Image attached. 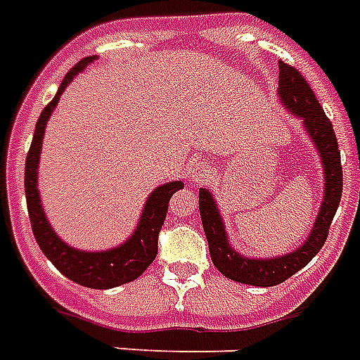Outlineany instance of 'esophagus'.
<instances>
[{"label": "esophagus", "mask_w": 360, "mask_h": 360, "mask_svg": "<svg viewBox=\"0 0 360 360\" xmlns=\"http://www.w3.org/2000/svg\"><path fill=\"white\" fill-rule=\"evenodd\" d=\"M191 179L194 185H205L207 181L213 179V168L207 164H196L192 169Z\"/></svg>", "instance_id": "1"}]
</instances>
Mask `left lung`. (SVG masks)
Segmentation results:
<instances>
[{"mask_svg": "<svg viewBox=\"0 0 360 360\" xmlns=\"http://www.w3.org/2000/svg\"><path fill=\"white\" fill-rule=\"evenodd\" d=\"M279 101L290 115L302 120V126L311 139L315 150L319 153L325 191L321 202L319 213L315 219L314 229L304 240L300 247L281 257H266V259H253L236 251L229 240L224 229L223 217L217 207L210 188H200V217L204 226L205 238L210 243V255L213 264L224 278L253 287H274L283 283L285 279L295 276L319 253L325 245L328 229L333 223L336 210L342 198V162H340V149L336 136H334L333 122L326 119L325 111L321 109L319 101L315 98L314 90L309 89L306 79L285 62H279Z\"/></svg>", "mask_w": 360, "mask_h": 360, "instance_id": "left-lung-1", "label": "left lung"}]
</instances>
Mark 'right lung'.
<instances>
[{
    "label": "right lung",
    "mask_w": 360,
    "mask_h": 360,
    "mask_svg": "<svg viewBox=\"0 0 360 360\" xmlns=\"http://www.w3.org/2000/svg\"><path fill=\"white\" fill-rule=\"evenodd\" d=\"M98 56H86L77 65H73L64 81L60 84L58 92L52 101L43 109L37 124H35L32 147L26 156V175H24V191H26L27 213L30 223L34 230L35 241L39 243L45 257L56 266L60 274L75 283L89 287V289H113L119 285L130 283L137 279L150 266L158 253V234L168 213L169 198L175 192L185 186L183 181H169L156 186L145 202L139 223L130 234V238L120 245L103 249V251H82L68 245L56 230L52 229L41 204L39 188H37V172H39L41 147L45 137L46 122L51 119L52 111L56 109L60 96L64 94L73 79L81 73L86 65H90Z\"/></svg>",
    "instance_id": "add662e5"
}]
</instances>
